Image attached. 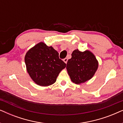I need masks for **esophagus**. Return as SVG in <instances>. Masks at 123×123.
I'll return each mask as SVG.
<instances>
[{
  "label": "esophagus",
  "mask_w": 123,
  "mask_h": 123,
  "mask_svg": "<svg viewBox=\"0 0 123 123\" xmlns=\"http://www.w3.org/2000/svg\"><path fill=\"white\" fill-rule=\"evenodd\" d=\"M63 61L64 62V63H67V62H68V59L67 58H65V59H63Z\"/></svg>",
  "instance_id": "34e87169"
}]
</instances>
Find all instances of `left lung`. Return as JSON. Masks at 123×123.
<instances>
[{"label": "left lung", "instance_id": "1", "mask_svg": "<svg viewBox=\"0 0 123 123\" xmlns=\"http://www.w3.org/2000/svg\"><path fill=\"white\" fill-rule=\"evenodd\" d=\"M98 62L93 54L88 50L84 52L74 50L72 58L68 60L67 69L72 81L80 84L90 80L98 68Z\"/></svg>", "mask_w": 123, "mask_h": 123}]
</instances>
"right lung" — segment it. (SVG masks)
I'll use <instances>...</instances> for the list:
<instances>
[{
	"mask_svg": "<svg viewBox=\"0 0 123 123\" xmlns=\"http://www.w3.org/2000/svg\"><path fill=\"white\" fill-rule=\"evenodd\" d=\"M27 70L38 85L48 86L56 82L66 64L59 59L58 52L52 46L40 43L28 50L25 58Z\"/></svg>",
	"mask_w": 123,
	"mask_h": 123,
	"instance_id": "right-lung-1",
	"label": "right lung"
}]
</instances>
